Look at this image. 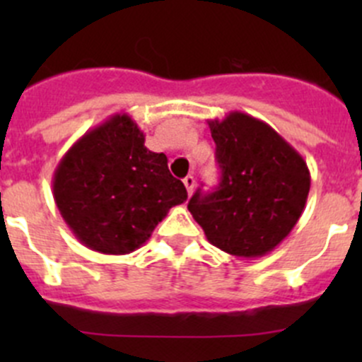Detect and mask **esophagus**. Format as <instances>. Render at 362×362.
<instances>
[{
    "label": "esophagus",
    "instance_id": "1",
    "mask_svg": "<svg viewBox=\"0 0 362 362\" xmlns=\"http://www.w3.org/2000/svg\"><path fill=\"white\" fill-rule=\"evenodd\" d=\"M184 185H185V189H187L189 196H191L192 192H194V185H196L194 177H192V175H187V177L184 178Z\"/></svg>",
    "mask_w": 362,
    "mask_h": 362
}]
</instances>
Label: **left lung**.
<instances>
[{"instance_id": "1", "label": "left lung", "mask_w": 362, "mask_h": 362, "mask_svg": "<svg viewBox=\"0 0 362 362\" xmlns=\"http://www.w3.org/2000/svg\"><path fill=\"white\" fill-rule=\"evenodd\" d=\"M221 184L187 208L217 249L243 259L269 254L293 231L310 192L305 159L269 124L243 112L208 120Z\"/></svg>"}]
</instances>
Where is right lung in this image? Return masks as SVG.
<instances>
[{"label": "right lung", "instance_id": "add662e5", "mask_svg": "<svg viewBox=\"0 0 362 362\" xmlns=\"http://www.w3.org/2000/svg\"><path fill=\"white\" fill-rule=\"evenodd\" d=\"M54 202L87 249L124 255L140 249L170 208L187 199L168 158L145 147L127 113H115L80 136L57 164Z\"/></svg>", "mask_w": 362, "mask_h": 362}]
</instances>
